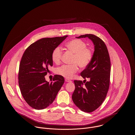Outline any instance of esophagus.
Instances as JSON below:
<instances>
[{
	"mask_svg": "<svg viewBox=\"0 0 135 135\" xmlns=\"http://www.w3.org/2000/svg\"><path fill=\"white\" fill-rule=\"evenodd\" d=\"M65 81H66V82H68V83H69V82H71V80H70V79H67V78H65Z\"/></svg>",
	"mask_w": 135,
	"mask_h": 135,
	"instance_id": "34e87169",
	"label": "esophagus"
}]
</instances>
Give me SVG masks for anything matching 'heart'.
Returning a JSON list of instances; mask_svg holds the SVG:
<instances>
[{
    "label": "heart",
    "instance_id": "b5f03b06",
    "mask_svg": "<svg viewBox=\"0 0 135 135\" xmlns=\"http://www.w3.org/2000/svg\"><path fill=\"white\" fill-rule=\"evenodd\" d=\"M66 47L73 53L72 65H63L56 69V73L67 78H70L77 72L78 65L81 68L88 67L91 62L93 54L92 51L86 46V44L80 39H73L65 45ZM63 51L60 47H56L52 52L51 59L54 63L59 64L62 58Z\"/></svg>",
    "mask_w": 135,
    "mask_h": 135
}]
</instances>
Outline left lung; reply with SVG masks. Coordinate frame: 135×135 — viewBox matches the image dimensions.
<instances>
[{
  "label": "left lung",
  "instance_id": "1",
  "mask_svg": "<svg viewBox=\"0 0 135 135\" xmlns=\"http://www.w3.org/2000/svg\"><path fill=\"white\" fill-rule=\"evenodd\" d=\"M88 37L94 43L95 51L89 65L80 75L85 79L75 80V89L72 100L75 105L85 112H91L102 104L109 90L111 63L106 45L99 37L91 34L80 35L76 38Z\"/></svg>",
  "mask_w": 135,
  "mask_h": 135
}]
</instances>
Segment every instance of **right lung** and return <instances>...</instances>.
Instances as JSON below:
<instances>
[{
    "label": "right lung",
    "instance_id": "obj_1",
    "mask_svg": "<svg viewBox=\"0 0 135 135\" xmlns=\"http://www.w3.org/2000/svg\"><path fill=\"white\" fill-rule=\"evenodd\" d=\"M67 36L39 39L29 45L22 56L18 73L20 89L27 103L34 109H45L51 105L64 83L62 76L54 75L50 83L45 76L53 64V50Z\"/></svg>",
    "mask_w": 135,
    "mask_h": 135
}]
</instances>
